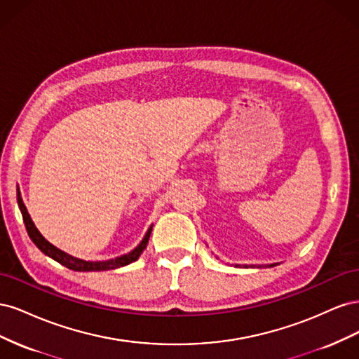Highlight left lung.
I'll return each instance as SVG.
<instances>
[{
  "label": "left lung",
  "mask_w": 359,
  "mask_h": 359,
  "mask_svg": "<svg viewBox=\"0 0 359 359\" xmlns=\"http://www.w3.org/2000/svg\"><path fill=\"white\" fill-rule=\"evenodd\" d=\"M271 266H274V265H271Z\"/></svg>",
  "instance_id": "1"
}]
</instances>
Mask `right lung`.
Instances as JSON below:
<instances>
[{
    "mask_svg": "<svg viewBox=\"0 0 359 359\" xmlns=\"http://www.w3.org/2000/svg\"><path fill=\"white\" fill-rule=\"evenodd\" d=\"M18 203H19L20 212H22V217H24L27 232L32 240V243H34L46 256L52 257L53 260H57L58 264L67 266L69 269H73V271H107V269H115V268L126 266L128 264H132V262H135V260L139 259L140 253H142L145 250V247L148 244V240H149L151 231H153V226H151L148 232L145 233L144 240L140 241V244L133 250V252H130L128 255H124L121 257H116V259H112V260H106V262H86V260L76 259V257L69 256L67 253L61 252L60 248H57L55 245H52L49 241H46L45 238H43V235L39 232V229L34 226V223H32L31 217H29V214L25 208V205L22 202V198H20L19 191H18Z\"/></svg>",
    "mask_w": 359,
    "mask_h": 359,
    "instance_id": "1",
    "label": "right lung"
}]
</instances>
